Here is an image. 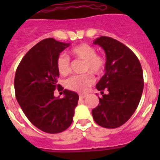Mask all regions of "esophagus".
Here are the masks:
<instances>
[{
	"label": "esophagus",
	"mask_w": 160,
	"mask_h": 160,
	"mask_svg": "<svg viewBox=\"0 0 160 160\" xmlns=\"http://www.w3.org/2000/svg\"><path fill=\"white\" fill-rule=\"evenodd\" d=\"M79 97H80V99H83V98H85L87 97V94H83V93H80V95H79Z\"/></svg>",
	"instance_id": "34e87169"
}]
</instances>
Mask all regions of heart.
Returning a JSON list of instances; mask_svg holds the SVG:
<instances>
[{"mask_svg":"<svg viewBox=\"0 0 160 160\" xmlns=\"http://www.w3.org/2000/svg\"><path fill=\"white\" fill-rule=\"evenodd\" d=\"M70 53L76 59L83 60V71L100 75L105 70L106 60L104 56L96 53V49L91 45L81 43L70 50ZM56 68L61 76H66L70 72V58L61 54L56 59ZM94 82V78L90 72L82 75L72 76L65 81L67 89L76 92H85Z\"/></svg>","mask_w":160,"mask_h":160,"instance_id":"heart-1","label":"heart"}]
</instances>
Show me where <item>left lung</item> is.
Returning <instances> with one entry per match:
<instances>
[{
  "label": "left lung",
  "mask_w": 160,
  "mask_h": 160,
  "mask_svg": "<svg viewBox=\"0 0 160 160\" xmlns=\"http://www.w3.org/2000/svg\"><path fill=\"white\" fill-rule=\"evenodd\" d=\"M93 44L105 52L106 67L96 85L102 98L92 115L100 126L115 128L132 117L139 104L144 87L142 69L135 53L118 40L101 36ZM104 89L109 92L107 95L103 94Z\"/></svg>",
  "instance_id": "8db88e82"
}]
</instances>
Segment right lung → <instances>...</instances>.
Instances as JSON below:
<instances>
[{"label": "right lung", "instance_id": "obj_1", "mask_svg": "<svg viewBox=\"0 0 160 160\" xmlns=\"http://www.w3.org/2000/svg\"><path fill=\"white\" fill-rule=\"evenodd\" d=\"M70 46L52 38L42 40L25 54L15 72L14 90L21 108L32 125L47 133L67 129L77 106L76 92L65 89L64 98L54 96L60 87L56 59Z\"/></svg>", "mask_w": 160, "mask_h": 160}]
</instances>
